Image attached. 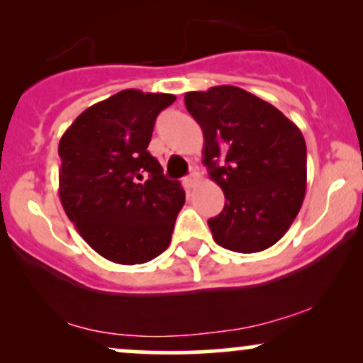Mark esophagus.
Masks as SVG:
<instances>
[{
    "label": "esophagus",
    "mask_w": 363,
    "mask_h": 363,
    "mask_svg": "<svg viewBox=\"0 0 363 363\" xmlns=\"http://www.w3.org/2000/svg\"><path fill=\"white\" fill-rule=\"evenodd\" d=\"M198 181H199L198 172H196V170H193V172H191L189 176L184 177V181H182V184H184V187H186L187 191H191L196 184H198Z\"/></svg>",
    "instance_id": "obj_1"
}]
</instances>
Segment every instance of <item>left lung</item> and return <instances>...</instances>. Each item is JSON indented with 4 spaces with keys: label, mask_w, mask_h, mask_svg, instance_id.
<instances>
[{
    "label": "left lung",
    "mask_w": 363,
    "mask_h": 363,
    "mask_svg": "<svg viewBox=\"0 0 363 363\" xmlns=\"http://www.w3.org/2000/svg\"><path fill=\"white\" fill-rule=\"evenodd\" d=\"M186 109L203 129V164L222 187V213L208 220L228 251L259 252L289 230L301 211L307 148L285 114L239 86L187 91Z\"/></svg>",
    "instance_id": "obj_1"
}]
</instances>
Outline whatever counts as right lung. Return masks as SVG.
<instances>
[{
  "instance_id": "add662e5",
  "label": "right lung",
  "mask_w": 363,
  "mask_h": 363,
  "mask_svg": "<svg viewBox=\"0 0 363 363\" xmlns=\"http://www.w3.org/2000/svg\"><path fill=\"white\" fill-rule=\"evenodd\" d=\"M174 101L172 94L118 91L61 136V205L83 240L118 264L164 252L186 201L181 182L165 177L147 150L157 116Z\"/></svg>"
}]
</instances>
